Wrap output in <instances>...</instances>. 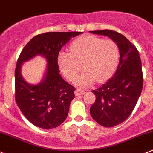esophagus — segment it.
<instances>
[{
  "label": "esophagus",
  "mask_w": 153,
  "mask_h": 153,
  "mask_svg": "<svg viewBox=\"0 0 153 153\" xmlns=\"http://www.w3.org/2000/svg\"><path fill=\"white\" fill-rule=\"evenodd\" d=\"M85 93V91H82V90H79L77 89L75 91V95L76 96H79V95H83V94Z\"/></svg>",
  "instance_id": "1"
}]
</instances>
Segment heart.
Wrapping results in <instances>:
<instances>
[{"label": "heart", "instance_id": "heart-1", "mask_svg": "<svg viewBox=\"0 0 153 153\" xmlns=\"http://www.w3.org/2000/svg\"><path fill=\"white\" fill-rule=\"evenodd\" d=\"M119 59L116 42L91 34L76 38L71 44L70 52L61 51L58 55L59 68L69 81H74L82 65L84 70L75 80L79 88L106 81L114 73Z\"/></svg>", "mask_w": 153, "mask_h": 153}]
</instances>
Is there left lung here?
I'll list each match as a JSON object with an SVG mask.
<instances>
[{
	"label": "left lung",
	"mask_w": 153,
	"mask_h": 153,
	"mask_svg": "<svg viewBox=\"0 0 153 153\" xmlns=\"http://www.w3.org/2000/svg\"><path fill=\"white\" fill-rule=\"evenodd\" d=\"M90 32L108 36L119 48L117 69L105 84L92 91L96 101L90 108L91 117L97 123L112 127L130 116L141 95L144 82L141 61L135 45L119 32L108 29Z\"/></svg>",
	"instance_id": "left-lung-1"
}]
</instances>
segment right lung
I'll use <instances>...</instances> for the list:
<instances>
[{
	"mask_svg": "<svg viewBox=\"0 0 153 153\" xmlns=\"http://www.w3.org/2000/svg\"><path fill=\"white\" fill-rule=\"evenodd\" d=\"M82 32H46L33 37L22 50L15 71V101L25 117L37 127L49 130L60 125L68 116L75 97V88L59 74L58 55L71 37ZM41 55L47 59V72L41 83L30 85L23 79V62Z\"/></svg>",
	"mask_w": 153,
	"mask_h": 153,
	"instance_id": "add662e5",
	"label": "right lung"
}]
</instances>
